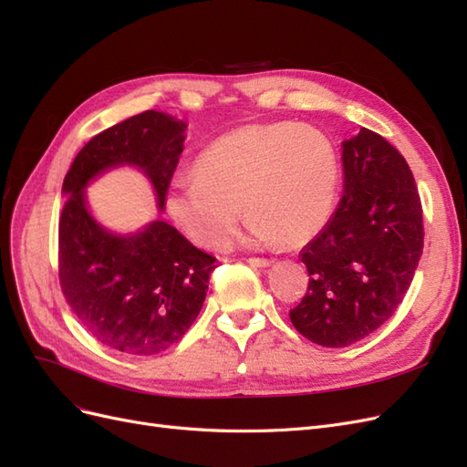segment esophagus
Instances as JSON below:
<instances>
[{
	"mask_svg": "<svg viewBox=\"0 0 467 467\" xmlns=\"http://www.w3.org/2000/svg\"><path fill=\"white\" fill-rule=\"evenodd\" d=\"M247 263L251 266H257V268H265V266H271L273 265L271 259H259V257H251Z\"/></svg>",
	"mask_w": 467,
	"mask_h": 467,
	"instance_id": "obj_1",
	"label": "esophagus"
}]
</instances>
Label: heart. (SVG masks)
Returning <instances> with one entry per match:
<instances>
[{"label": "heart", "instance_id": "b5f03b06", "mask_svg": "<svg viewBox=\"0 0 467 467\" xmlns=\"http://www.w3.org/2000/svg\"><path fill=\"white\" fill-rule=\"evenodd\" d=\"M194 171L171 181L165 208L185 235L208 249L228 242L242 206L251 216L245 245L312 242L331 218L341 182L331 138L286 120L247 124L220 136L202 150Z\"/></svg>", "mask_w": 467, "mask_h": 467}]
</instances>
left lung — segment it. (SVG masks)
<instances>
[{
    "label": "left lung",
    "instance_id": "obj_1",
    "mask_svg": "<svg viewBox=\"0 0 467 467\" xmlns=\"http://www.w3.org/2000/svg\"><path fill=\"white\" fill-rule=\"evenodd\" d=\"M343 199L302 253L309 285L290 321L321 347H348L384 325L422 255V208L411 169L386 138L343 142Z\"/></svg>",
    "mask_w": 467,
    "mask_h": 467
}]
</instances>
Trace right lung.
Segmentation results:
<instances>
[{"instance_id":"1","label":"right lung","mask_w":467,"mask_h":467,"mask_svg":"<svg viewBox=\"0 0 467 467\" xmlns=\"http://www.w3.org/2000/svg\"><path fill=\"white\" fill-rule=\"evenodd\" d=\"M185 130L187 122L160 110L126 119L83 146L62 185L67 201L58 259L66 302L99 343L132 357L158 355L189 331L216 259L160 218L130 234L107 230L91 214L86 189L110 169L136 167L163 210Z\"/></svg>"}]
</instances>
